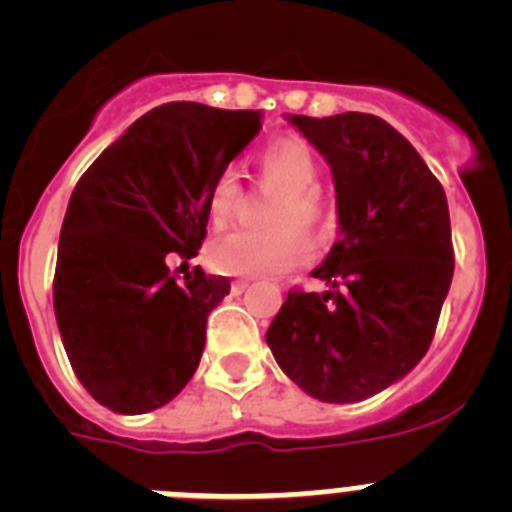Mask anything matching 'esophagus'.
Listing matches in <instances>:
<instances>
[{"mask_svg":"<svg viewBox=\"0 0 512 512\" xmlns=\"http://www.w3.org/2000/svg\"><path fill=\"white\" fill-rule=\"evenodd\" d=\"M248 284L251 282H246V279H235V282L230 284V289H233V295H243V292L248 289Z\"/></svg>","mask_w":512,"mask_h":512,"instance_id":"34e87169","label":"esophagus"}]
</instances>
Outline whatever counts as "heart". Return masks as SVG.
Returning a JSON list of instances; mask_svg holds the SVG:
<instances>
[{"label": "heart", "instance_id": "b5f03b06", "mask_svg": "<svg viewBox=\"0 0 512 512\" xmlns=\"http://www.w3.org/2000/svg\"><path fill=\"white\" fill-rule=\"evenodd\" d=\"M259 164L266 182L284 189L274 215L279 228L269 233L238 228L215 238L210 246V264L220 274L271 277L305 264L310 253L305 235L295 225L315 228L323 215L320 194L312 189V184L318 182V158L302 140L284 138L264 148ZM238 197H241L238 171L225 169L223 174H217L207 194V215L212 225L223 228L225 223H230L238 207Z\"/></svg>", "mask_w": 512, "mask_h": 512}]
</instances>
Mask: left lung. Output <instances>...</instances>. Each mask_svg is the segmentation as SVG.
I'll return each instance as SVG.
<instances>
[{
	"mask_svg": "<svg viewBox=\"0 0 512 512\" xmlns=\"http://www.w3.org/2000/svg\"><path fill=\"white\" fill-rule=\"evenodd\" d=\"M325 158L336 184L338 243L289 292L266 343L292 382L320 402H359L423 359L451 277L449 202L420 153L366 112L284 115Z\"/></svg>",
	"mask_w": 512,
	"mask_h": 512,
	"instance_id": "1",
	"label": "left lung"
}]
</instances>
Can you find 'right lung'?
<instances>
[{"instance_id": "obj_1", "label": "right lung", "mask_w": 512, "mask_h": 512, "mask_svg": "<svg viewBox=\"0 0 512 512\" xmlns=\"http://www.w3.org/2000/svg\"><path fill=\"white\" fill-rule=\"evenodd\" d=\"M261 130V112L169 102L135 120L71 194L58 241L53 310L89 395L120 415L161 408L205 351L225 277H171V253L197 256L207 194Z\"/></svg>"}]
</instances>
